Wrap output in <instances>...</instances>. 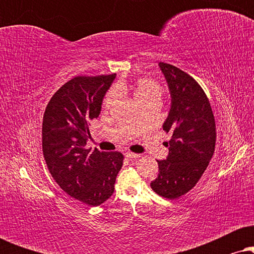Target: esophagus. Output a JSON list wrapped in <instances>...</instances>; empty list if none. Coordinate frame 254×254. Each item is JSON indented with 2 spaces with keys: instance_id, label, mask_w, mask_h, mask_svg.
I'll use <instances>...</instances> for the list:
<instances>
[{
  "instance_id": "34e87169",
  "label": "esophagus",
  "mask_w": 254,
  "mask_h": 254,
  "mask_svg": "<svg viewBox=\"0 0 254 254\" xmlns=\"http://www.w3.org/2000/svg\"><path fill=\"white\" fill-rule=\"evenodd\" d=\"M125 156H126L127 158H138L140 157V155L138 154H134V152H130V151H127L126 154H125Z\"/></svg>"
}]
</instances>
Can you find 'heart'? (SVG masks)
I'll list each match as a JSON object with an SVG mask.
<instances>
[{"label":"heart","mask_w":254,"mask_h":254,"mask_svg":"<svg viewBox=\"0 0 254 254\" xmlns=\"http://www.w3.org/2000/svg\"><path fill=\"white\" fill-rule=\"evenodd\" d=\"M130 93L138 105H143L149 102H159L162 98L163 90L157 82L150 78H140L131 84L126 82L117 83L114 90L110 91L104 100V105L106 107L112 106L117 102L118 95H126Z\"/></svg>","instance_id":"b5f03b06"}]
</instances>
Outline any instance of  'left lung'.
Listing matches in <instances>:
<instances>
[{
    "instance_id": "8db88e82",
    "label": "left lung",
    "mask_w": 254,
    "mask_h": 254,
    "mask_svg": "<svg viewBox=\"0 0 254 254\" xmlns=\"http://www.w3.org/2000/svg\"><path fill=\"white\" fill-rule=\"evenodd\" d=\"M168 83L171 106L163 129L171 133L165 142L166 159L157 161L158 176L150 186L166 199H177L192 190L214 154L216 128L209 100L193 77L175 65L159 62Z\"/></svg>"
}]
</instances>
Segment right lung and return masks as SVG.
Here are the masks:
<instances>
[{"label":"right lung","mask_w":254,"mask_h":254,"mask_svg":"<svg viewBox=\"0 0 254 254\" xmlns=\"http://www.w3.org/2000/svg\"><path fill=\"white\" fill-rule=\"evenodd\" d=\"M117 74L77 76L52 97L43 120V152L47 168L68 195L99 206L114 192L124 156L88 149L90 121L98 118L103 99Z\"/></svg>","instance_id":"right-lung-1"}]
</instances>
